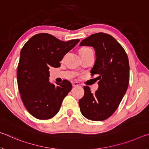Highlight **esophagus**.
Here are the masks:
<instances>
[{"instance_id":"esophagus-1","label":"esophagus","mask_w":149,"mask_h":149,"mask_svg":"<svg viewBox=\"0 0 149 149\" xmlns=\"http://www.w3.org/2000/svg\"><path fill=\"white\" fill-rule=\"evenodd\" d=\"M72 86L73 87H78V86H81V84L79 83H78L77 81H75V82H73L72 83Z\"/></svg>"}]
</instances>
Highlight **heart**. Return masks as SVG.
<instances>
[{
  "label": "heart",
  "instance_id": "obj_1",
  "mask_svg": "<svg viewBox=\"0 0 149 149\" xmlns=\"http://www.w3.org/2000/svg\"><path fill=\"white\" fill-rule=\"evenodd\" d=\"M91 50L89 48H87V47H84V48H81L79 50V52H85V51H87V50Z\"/></svg>",
  "mask_w": 149,
  "mask_h": 149
}]
</instances>
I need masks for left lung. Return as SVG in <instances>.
I'll return each mask as SVG.
<instances>
[{"label": "left lung", "mask_w": 149, "mask_h": 149, "mask_svg": "<svg viewBox=\"0 0 149 149\" xmlns=\"http://www.w3.org/2000/svg\"><path fill=\"white\" fill-rule=\"evenodd\" d=\"M79 46L95 49L96 61L91 71L99 81L95 93L84 86V97L79 100L81 114L87 119L102 121L117 109L127 89L130 81V64L127 55L119 42L104 33L93 34L80 42Z\"/></svg>", "instance_id": "1"}]
</instances>
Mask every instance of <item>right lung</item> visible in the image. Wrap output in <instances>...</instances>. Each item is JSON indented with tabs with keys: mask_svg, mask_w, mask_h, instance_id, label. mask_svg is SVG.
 Masks as SVG:
<instances>
[{
	"mask_svg": "<svg viewBox=\"0 0 149 149\" xmlns=\"http://www.w3.org/2000/svg\"><path fill=\"white\" fill-rule=\"evenodd\" d=\"M79 40L64 42L49 33L35 35L20 52L17 81L25 107L33 116L49 120L56 115L72 85L63 80L56 85L49 82V68L60 66V62Z\"/></svg>",
	"mask_w": 149,
	"mask_h": 149,
	"instance_id": "add662e5",
	"label": "right lung"
}]
</instances>
